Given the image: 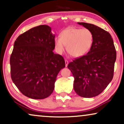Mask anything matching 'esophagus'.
<instances>
[{"instance_id": "esophagus-1", "label": "esophagus", "mask_w": 124, "mask_h": 124, "mask_svg": "<svg viewBox=\"0 0 124 124\" xmlns=\"http://www.w3.org/2000/svg\"><path fill=\"white\" fill-rule=\"evenodd\" d=\"M65 67H67L68 66V61L65 60Z\"/></svg>"}]
</instances>
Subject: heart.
<instances>
[{"instance_id": "obj_1", "label": "heart", "mask_w": 124, "mask_h": 124, "mask_svg": "<svg viewBox=\"0 0 124 124\" xmlns=\"http://www.w3.org/2000/svg\"><path fill=\"white\" fill-rule=\"evenodd\" d=\"M94 42V35L88 29L70 27L60 33V37L54 40L56 52L62 55L67 51L72 57H79L86 55L90 50Z\"/></svg>"}]
</instances>
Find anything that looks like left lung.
Here are the masks:
<instances>
[{
  "instance_id": "1",
  "label": "left lung",
  "mask_w": 124,
  "mask_h": 124,
  "mask_svg": "<svg viewBox=\"0 0 124 124\" xmlns=\"http://www.w3.org/2000/svg\"><path fill=\"white\" fill-rule=\"evenodd\" d=\"M92 32L94 42L87 55L69 62L74 78L73 88L79 96L93 98L103 92L113 77L116 51L110 34L96 25L78 23Z\"/></svg>"
}]
</instances>
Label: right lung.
I'll return each instance as SVG.
<instances>
[{
  "label": "right lung",
  "mask_w": 124,
  "mask_h": 124,
  "mask_svg": "<svg viewBox=\"0 0 124 124\" xmlns=\"http://www.w3.org/2000/svg\"><path fill=\"white\" fill-rule=\"evenodd\" d=\"M55 34L48 25L30 29L15 40L10 57L11 78L22 94L34 99L50 95L60 70L62 56L54 54Z\"/></svg>",
  "instance_id": "add662e5"
}]
</instances>
